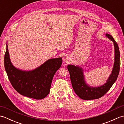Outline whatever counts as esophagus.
Listing matches in <instances>:
<instances>
[{"instance_id":"esophagus-1","label":"esophagus","mask_w":124,"mask_h":124,"mask_svg":"<svg viewBox=\"0 0 124 124\" xmlns=\"http://www.w3.org/2000/svg\"><path fill=\"white\" fill-rule=\"evenodd\" d=\"M63 60V61H64L65 63H68V62L69 61V57L67 55H65V56H64Z\"/></svg>"}]
</instances>
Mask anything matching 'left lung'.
<instances>
[{
	"mask_svg": "<svg viewBox=\"0 0 124 124\" xmlns=\"http://www.w3.org/2000/svg\"><path fill=\"white\" fill-rule=\"evenodd\" d=\"M106 36L113 41L115 47V62L112 72L107 82L99 87H91L86 83L82 68L74 65H68V69L70 76L71 82L76 94L83 100H91L97 99L103 96L111 87L116 81L119 75L120 66V52L118 44L114 38L106 33Z\"/></svg>",
	"mask_w": 124,
	"mask_h": 124,
	"instance_id": "8db88e82",
	"label": "left lung"
}]
</instances>
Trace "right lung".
Masks as SVG:
<instances>
[{"mask_svg": "<svg viewBox=\"0 0 124 124\" xmlns=\"http://www.w3.org/2000/svg\"><path fill=\"white\" fill-rule=\"evenodd\" d=\"M62 57L49 59L40 66L31 71L17 69L10 61L6 44L4 57L5 68L13 87L23 96L36 100L47 96L56 71L61 66Z\"/></svg>", "mask_w": 124, "mask_h": 124, "instance_id": "add662e5", "label": "right lung"}]
</instances>
